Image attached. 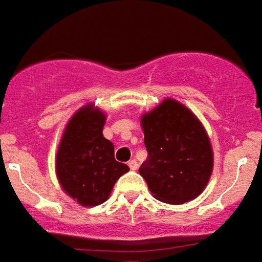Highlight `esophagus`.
<instances>
[{
  "label": "esophagus",
  "mask_w": 262,
  "mask_h": 262,
  "mask_svg": "<svg viewBox=\"0 0 262 262\" xmlns=\"http://www.w3.org/2000/svg\"><path fill=\"white\" fill-rule=\"evenodd\" d=\"M128 166H129V169H131V170H137V169H138V162H137L135 159L129 160Z\"/></svg>",
  "instance_id": "esophagus-1"
}]
</instances>
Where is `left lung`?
<instances>
[{
    "label": "left lung",
    "mask_w": 262,
    "mask_h": 262,
    "mask_svg": "<svg viewBox=\"0 0 262 262\" xmlns=\"http://www.w3.org/2000/svg\"><path fill=\"white\" fill-rule=\"evenodd\" d=\"M148 158L139 167L152 195L166 204L196 198L211 179L213 154L208 134L191 110L165 99L141 118Z\"/></svg>",
    "instance_id": "1"
}]
</instances>
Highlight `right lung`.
<instances>
[{"instance_id":"1","label":"right lung","mask_w":262,"mask_h":262,"mask_svg":"<svg viewBox=\"0 0 262 262\" xmlns=\"http://www.w3.org/2000/svg\"><path fill=\"white\" fill-rule=\"evenodd\" d=\"M106 116L92 103L71 117L55 156L62 190L83 207L106 201L116 181L129 167L114 159V145L103 137Z\"/></svg>"}]
</instances>
